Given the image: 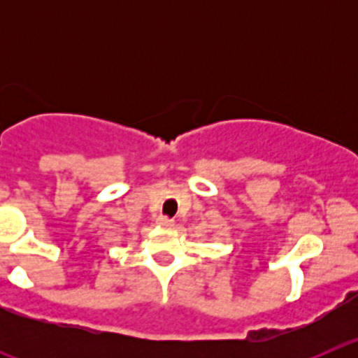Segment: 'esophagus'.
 <instances>
[{
	"instance_id": "34e87169",
	"label": "esophagus",
	"mask_w": 358,
	"mask_h": 358,
	"mask_svg": "<svg viewBox=\"0 0 358 358\" xmlns=\"http://www.w3.org/2000/svg\"><path fill=\"white\" fill-rule=\"evenodd\" d=\"M156 224L159 227H172L173 226V220H172V218L163 217V215H161V217L156 218Z\"/></svg>"
}]
</instances>
